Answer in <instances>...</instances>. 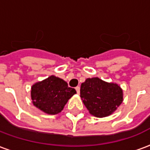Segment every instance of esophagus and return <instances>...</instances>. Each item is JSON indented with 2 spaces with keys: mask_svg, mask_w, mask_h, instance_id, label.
<instances>
[{
  "mask_svg": "<svg viewBox=\"0 0 150 150\" xmlns=\"http://www.w3.org/2000/svg\"><path fill=\"white\" fill-rule=\"evenodd\" d=\"M75 90H76V91H77V93L79 94V90H80V88H79V86H77V87L75 88Z\"/></svg>",
  "mask_w": 150,
  "mask_h": 150,
  "instance_id": "esophagus-1",
  "label": "esophagus"
}]
</instances>
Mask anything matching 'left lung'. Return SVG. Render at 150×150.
Listing matches in <instances>:
<instances>
[{"label": "left lung", "mask_w": 150, "mask_h": 150, "mask_svg": "<svg viewBox=\"0 0 150 150\" xmlns=\"http://www.w3.org/2000/svg\"><path fill=\"white\" fill-rule=\"evenodd\" d=\"M80 97L91 115L104 117L115 112L122 103L123 91L116 83L89 78L81 84Z\"/></svg>", "instance_id": "8db88e82"}]
</instances>
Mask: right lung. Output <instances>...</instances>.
<instances>
[{
    "label": "right lung",
    "mask_w": 150,
    "mask_h": 150,
    "mask_svg": "<svg viewBox=\"0 0 150 150\" xmlns=\"http://www.w3.org/2000/svg\"><path fill=\"white\" fill-rule=\"evenodd\" d=\"M75 93L76 91L69 88L67 82L54 75L36 83L31 88V98L34 106L51 115L60 112Z\"/></svg>",
    "instance_id": "right-lung-1"
}]
</instances>
